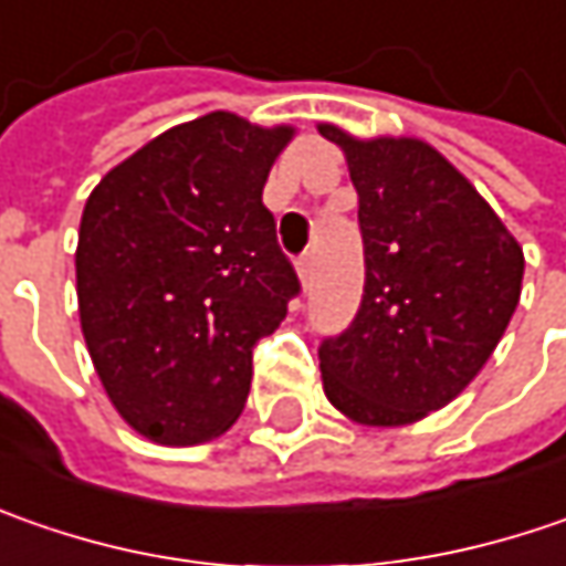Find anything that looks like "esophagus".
<instances>
[{
    "label": "esophagus",
    "mask_w": 566,
    "mask_h": 566,
    "mask_svg": "<svg viewBox=\"0 0 566 566\" xmlns=\"http://www.w3.org/2000/svg\"><path fill=\"white\" fill-rule=\"evenodd\" d=\"M310 275H313V253L297 259V279H301V284H304V287H307Z\"/></svg>",
    "instance_id": "esophagus-1"
}]
</instances>
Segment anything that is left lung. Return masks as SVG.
I'll return each mask as SVG.
<instances>
[{
    "instance_id": "obj_1",
    "label": "left lung",
    "mask_w": 566,
    "mask_h": 566,
    "mask_svg": "<svg viewBox=\"0 0 566 566\" xmlns=\"http://www.w3.org/2000/svg\"><path fill=\"white\" fill-rule=\"evenodd\" d=\"M316 129L348 160L367 262L352 329L319 348L323 392L355 424L406 428L479 377L520 304L526 256L424 138Z\"/></svg>"
}]
</instances>
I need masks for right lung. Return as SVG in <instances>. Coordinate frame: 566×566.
Masks as SVG:
<instances>
[{
    "label": "right lung",
    "instance_id": "1",
    "mask_svg": "<svg viewBox=\"0 0 566 566\" xmlns=\"http://www.w3.org/2000/svg\"><path fill=\"white\" fill-rule=\"evenodd\" d=\"M294 126L231 111L180 123L91 189L75 247L87 355L119 418L160 447L231 430L253 345L282 326L297 275L262 189Z\"/></svg>",
    "mask_w": 566,
    "mask_h": 566
}]
</instances>
